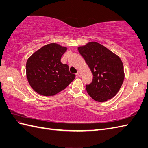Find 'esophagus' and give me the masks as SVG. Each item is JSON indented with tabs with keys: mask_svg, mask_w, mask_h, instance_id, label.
<instances>
[{
	"mask_svg": "<svg viewBox=\"0 0 148 148\" xmlns=\"http://www.w3.org/2000/svg\"><path fill=\"white\" fill-rule=\"evenodd\" d=\"M77 75L78 77H80L81 76V72L80 71H78L77 73Z\"/></svg>",
	"mask_w": 148,
	"mask_h": 148,
	"instance_id": "34e87169",
	"label": "esophagus"
}]
</instances>
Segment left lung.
Wrapping results in <instances>:
<instances>
[{
	"label": "left lung",
	"instance_id": "1",
	"mask_svg": "<svg viewBox=\"0 0 148 148\" xmlns=\"http://www.w3.org/2000/svg\"><path fill=\"white\" fill-rule=\"evenodd\" d=\"M78 50L93 74L92 82L86 85L88 94L99 102L113 98L119 91L125 77L120 57L95 41L78 47Z\"/></svg>",
	"mask_w": 148,
	"mask_h": 148
}]
</instances>
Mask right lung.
<instances>
[{
    "label": "right lung",
    "instance_id": "right-lung-1",
    "mask_svg": "<svg viewBox=\"0 0 148 148\" xmlns=\"http://www.w3.org/2000/svg\"><path fill=\"white\" fill-rule=\"evenodd\" d=\"M66 47L57 43L43 46L29 57L26 71L27 81L38 94L53 96L65 88L75 78L61 58Z\"/></svg>",
    "mask_w": 148,
    "mask_h": 148
}]
</instances>
